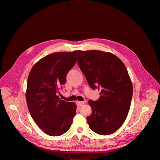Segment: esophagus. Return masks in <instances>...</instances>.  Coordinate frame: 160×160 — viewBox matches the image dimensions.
<instances>
[{"mask_svg":"<svg viewBox=\"0 0 160 160\" xmlns=\"http://www.w3.org/2000/svg\"><path fill=\"white\" fill-rule=\"evenodd\" d=\"M84 104V102L83 101H77V105L78 106V107H81L82 105H83Z\"/></svg>","mask_w":160,"mask_h":160,"instance_id":"esophagus-1","label":"esophagus"}]
</instances>
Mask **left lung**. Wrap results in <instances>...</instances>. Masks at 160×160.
Listing matches in <instances>:
<instances>
[{
  "label": "left lung",
  "mask_w": 160,
  "mask_h": 160,
  "mask_svg": "<svg viewBox=\"0 0 160 160\" xmlns=\"http://www.w3.org/2000/svg\"><path fill=\"white\" fill-rule=\"evenodd\" d=\"M77 62L93 90L101 91L98 100H89L92 113L87 117L96 133L110 135L126 119L133 95L128 70L118 57L101 51H77Z\"/></svg>",
  "instance_id": "obj_1"
}]
</instances>
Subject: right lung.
<instances>
[{
	"label": "right lung",
	"mask_w": 160,
	"mask_h": 160,
	"mask_svg": "<svg viewBox=\"0 0 160 160\" xmlns=\"http://www.w3.org/2000/svg\"><path fill=\"white\" fill-rule=\"evenodd\" d=\"M76 61L77 51L54 52L37 62L28 75V110L38 126L51 136L67 132L76 115V104L61 100L57 95Z\"/></svg>",
	"instance_id": "obj_1"
}]
</instances>
